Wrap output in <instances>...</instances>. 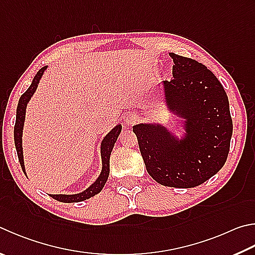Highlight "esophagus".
Wrapping results in <instances>:
<instances>
[{
  "instance_id": "obj_1",
  "label": "esophagus",
  "mask_w": 255,
  "mask_h": 255,
  "mask_svg": "<svg viewBox=\"0 0 255 255\" xmlns=\"http://www.w3.org/2000/svg\"><path fill=\"white\" fill-rule=\"evenodd\" d=\"M137 119H138V116L135 113H128L126 116V123L128 125L135 124L137 122Z\"/></svg>"
}]
</instances>
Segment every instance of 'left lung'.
Wrapping results in <instances>:
<instances>
[{"instance_id": "obj_1", "label": "left lung", "mask_w": 255, "mask_h": 255, "mask_svg": "<svg viewBox=\"0 0 255 255\" xmlns=\"http://www.w3.org/2000/svg\"><path fill=\"white\" fill-rule=\"evenodd\" d=\"M169 55L174 79L161 82L163 101L174 118L182 119V136L158 123L137 124L132 131L152 179L164 186L191 188L224 166L233 123L229 98L214 73L195 60Z\"/></svg>"}]
</instances>
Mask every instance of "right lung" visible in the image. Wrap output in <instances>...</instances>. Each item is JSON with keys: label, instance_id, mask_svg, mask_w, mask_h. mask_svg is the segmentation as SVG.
I'll use <instances>...</instances> for the list:
<instances>
[{"label": "right lung", "instance_id": "obj_1", "mask_svg": "<svg viewBox=\"0 0 255 255\" xmlns=\"http://www.w3.org/2000/svg\"><path fill=\"white\" fill-rule=\"evenodd\" d=\"M48 67L41 68L40 70L36 72L35 77L32 80L31 86L27 88V90L21 96L20 100H18L17 108H16V120H15V126H14V143L18 157V161H20L21 167L23 172L25 173V166H24V157H23V147H22V136H23V127H24L25 122V113H26V106L29 104L32 96L34 95V92L38 88L39 82L42 78L44 71L47 70ZM122 125H117L112 131H109L107 135L104 137L103 141L100 145V155H101V172L94 183H92L89 187L86 188L85 191L77 194H50V196L57 200L59 202L63 203H78L86 201L88 198L97 195V194L101 192V189L104 188L106 182H107L108 176H109V160H110V154H112L113 148L115 146V142L117 141L118 136L122 132Z\"/></svg>", "mask_w": 255, "mask_h": 255}]
</instances>
